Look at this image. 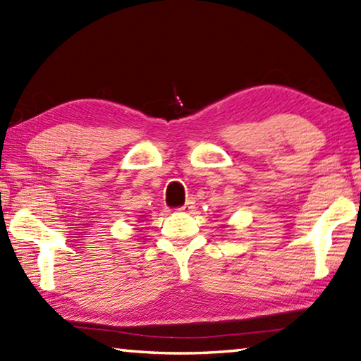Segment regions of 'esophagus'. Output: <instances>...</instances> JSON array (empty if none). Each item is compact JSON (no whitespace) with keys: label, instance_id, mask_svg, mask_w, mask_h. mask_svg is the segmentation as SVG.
I'll return each mask as SVG.
<instances>
[{"label":"esophagus","instance_id":"esophagus-1","mask_svg":"<svg viewBox=\"0 0 361 361\" xmlns=\"http://www.w3.org/2000/svg\"><path fill=\"white\" fill-rule=\"evenodd\" d=\"M195 208V200L194 199H189L186 200V203L183 204V207L180 208V211H185V213H189V211H192Z\"/></svg>","mask_w":361,"mask_h":361}]
</instances>
